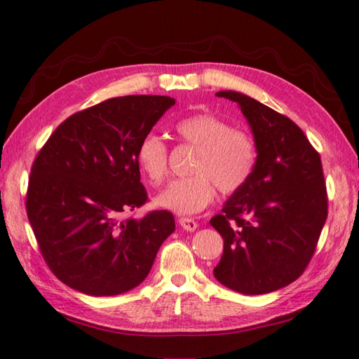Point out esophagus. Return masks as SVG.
<instances>
[{"mask_svg": "<svg viewBox=\"0 0 359 359\" xmlns=\"http://www.w3.org/2000/svg\"><path fill=\"white\" fill-rule=\"evenodd\" d=\"M179 224L187 231H194L196 228H197V222H196L194 219H191V217H180L179 219Z\"/></svg>", "mask_w": 359, "mask_h": 359, "instance_id": "esophagus-1", "label": "esophagus"}]
</instances>
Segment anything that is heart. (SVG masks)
I'll return each mask as SVG.
<instances>
[{
    "label": "heart",
    "mask_w": 359,
    "mask_h": 359,
    "mask_svg": "<svg viewBox=\"0 0 359 359\" xmlns=\"http://www.w3.org/2000/svg\"><path fill=\"white\" fill-rule=\"evenodd\" d=\"M175 133L197 148L193 175L171 180L156 197L157 207L177 215H196L215 199L216 187L222 194H234L248 184L257 162L256 143L250 134L205 112L182 118ZM135 157L151 184H162L168 174V147L162 137L144 135Z\"/></svg>",
    "instance_id": "b5f03b06"
}]
</instances>
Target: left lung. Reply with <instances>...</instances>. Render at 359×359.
<instances>
[{
  "label": "left lung",
  "mask_w": 359,
  "mask_h": 359,
  "mask_svg": "<svg viewBox=\"0 0 359 359\" xmlns=\"http://www.w3.org/2000/svg\"><path fill=\"white\" fill-rule=\"evenodd\" d=\"M217 97L239 104L257 162L248 184L210 220L224 238L215 278L242 294H264L301 276L327 219L321 157L288 117L236 90Z\"/></svg>",
  "instance_id": "8db88e82"
}]
</instances>
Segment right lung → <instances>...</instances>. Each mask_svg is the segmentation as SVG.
I'll return each instance as SVG.
<instances>
[{
  "instance_id": "add662e5",
  "label": "right lung",
  "mask_w": 359,
  "mask_h": 359,
  "mask_svg": "<svg viewBox=\"0 0 359 359\" xmlns=\"http://www.w3.org/2000/svg\"><path fill=\"white\" fill-rule=\"evenodd\" d=\"M175 103L109 98L60 125L30 171L27 217L46 264L74 290L116 296L140 285L175 230L170 211L121 220L147 202L137 147Z\"/></svg>"
}]
</instances>
